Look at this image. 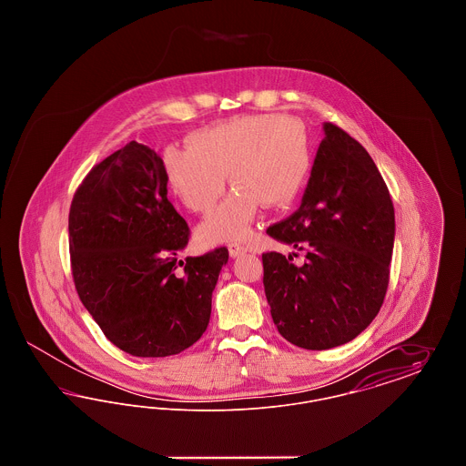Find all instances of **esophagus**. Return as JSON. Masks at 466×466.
<instances>
[{
  "label": "esophagus",
  "instance_id": "34e87169",
  "mask_svg": "<svg viewBox=\"0 0 466 466\" xmlns=\"http://www.w3.org/2000/svg\"><path fill=\"white\" fill-rule=\"evenodd\" d=\"M248 251V246H244V244H228V253H230V257H241Z\"/></svg>",
  "mask_w": 466,
  "mask_h": 466
}]
</instances>
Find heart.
I'll use <instances>...</instances> for the list:
<instances>
[{
    "label": "heart",
    "mask_w": 466,
    "mask_h": 466,
    "mask_svg": "<svg viewBox=\"0 0 466 466\" xmlns=\"http://www.w3.org/2000/svg\"><path fill=\"white\" fill-rule=\"evenodd\" d=\"M312 145L302 122L279 113L232 118L169 145L162 169L171 192L192 213L206 215L227 190H236L200 223L204 244L234 243L251 236L262 204L285 209L300 198L312 171Z\"/></svg>",
    "instance_id": "heart-1"
}]
</instances>
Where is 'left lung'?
<instances>
[{
  "instance_id": "obj_1",
  "label": "left lung",
  "mask_w": 466,
  "mask_h": 466,
  "mask_svg": "<svg viewBox=\"0 0 466 466\" xmlns=\"http://www.w3.org/2000/svg\"><path fill=\"white\" fill-rule=\"evenodd\" d=\"M323 129L300 208L267 228L270 238L306 251V260L295 266L291 255H262L278 332L314 351L346 344L372 323L395 243L393 200L372 157L332 122Z\"/></svg>"
}]
</instances>
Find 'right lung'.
<instances>
[{
    "label": "right lung",
    "instance_id": "obj_1",
    "mask_svg": "<svg viewBox=\"0 0 466 466\" xmlns=\"http://www.w3.org/2000/svg\"><path fill=\"white\" fill-rule=\"evenodd\" d=\"M67 230L76 293L116 348L160 358L199 340L228 249L177 260L190 228L167 199L158 154L131 141L96 164L73 196Z\"/></svg>",
    "mask_w": 466,
    "mask_h": 466
}]
</instances>
